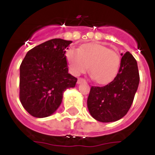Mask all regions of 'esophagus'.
<instances>
[{"instance_id": "34e87169", "label": "esophagus", "mask_w": 155, "mask_h": 155, "mask_svg": "<svg viewBox=\"0 0 155 155\" xmlns=\"http://www.w3.org/2000/svg\"><path fill=\"white\" fill-rule=\"evenodd\" d=\"M82 82H85V80L84 79V78H79L78 79V84H80V83H82Z\"/></svg>"}]
</instances>
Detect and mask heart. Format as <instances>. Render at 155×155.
Here are the masks:
<instances>
[{
	"mask_svg": "<svg viewBox=\"0 0 155 155\" xmlns=\"http://www.w3.org/2000/svg\"><path fill=\"white\" fill-rule=\"evenodd\" d=\"M66 58L73 75H80L88 68L96 82L101 84L114 80L120 65V57L117 52L98 43H87L77 50H68Z\"/></svg>",
	"mask_w": 155,
	"mask_h": 155,
	"instance_id": "obj_1",
	"label": "heart"
}]
</instances>
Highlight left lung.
<instances>
[{"mask_svg":"<svg viewBox=\"0 0 155 155\" xmlns=\"http://www.w3.org/2000/svg\"><path fill=\"white\" fill-rule=\"evenodd\" d=\"M117 75L103 87L92 86L87 97L90 114L101 122L120 120L128 113L139 84L137 61L129 51L124 54Z\"/></svg>","mask_w":155,"mask_h":155,"instance_id":"obj_1","label":"left lung"}]
</instances>
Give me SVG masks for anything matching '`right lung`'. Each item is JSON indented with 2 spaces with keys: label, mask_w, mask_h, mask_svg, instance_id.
<instances>
[{
  "label": "right lung",
  "mask_w": 155,
  "mask_h": 155,
  "mask_svg": "<svg viewBox=\"0 0 155 155\" xmlns=\"http://www.w3.org/2000/svg\"><path fill=\"white\" fill-rule=\"evenodd\" d=\"M71 41L54 38L27 52L20 66L19 98L35 117L51 115L59 107L63 92L74 87L77 78L68 73L66 51Z\"/></svg>",
  "instance_id": "add662e5"
}]
</instances>
